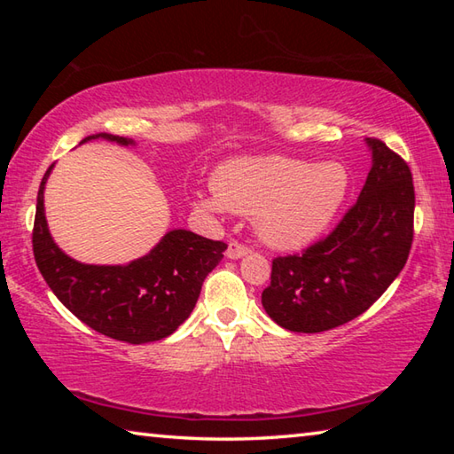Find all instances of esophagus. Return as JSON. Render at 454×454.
<instances>
[{"label": "esophagus", "instance_id": "esophagus-1", "mask_svg": "<svg viewBox=\"0 0 454 454\" xmlns=\"http://www.w3.org/2000/svg\"><path fill=\"white\" fill-rule=\"evenodd\" d=\"M250 252V248L248 246H244V244H240V242H236V240H232L228 244V250H226V256L228 258H232V260H238V258H242V256H246Z\"/></svg>", "mask_w": 454, "mask_h": 454}]
</instances>
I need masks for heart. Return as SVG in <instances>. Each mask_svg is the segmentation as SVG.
I'll return each mask as SVG.
<instances>
[{
  "mask_svg": "<svg viewBox=\"0 0 454 454\" xmlns=\"http://www.w3.org/2000/svg\"><path fill=\"white\" fill-rule=\"evenodd\" d=\"M214 194L196 196L204 212L232 210L254 216L258 236L280 250H301L334 220L350 190L338 162L286 156L236 158L214 174Z\"/></svg>",
  "mask_w": 454,
  "mask_h": 454,
  "instance_id": "heart-1",
  "label": "heart"
}]
</instances>
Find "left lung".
<instances>
[{"label": "left lung", "instance_id": "1", "mask_svg": "<svg viewBox=\"0 0 454 454\" xmlns=\"http://www.w3.org/2000/svg\"><path fill=\"white\" fill-rule=\"evenodd\" d=\"M372 168L356 204L325 240L302 254L272 260L262 306L292 333H325L355 320L379 301L412 246L414 186L404 160L366 137Z\"/></svg>", "mask_w": 454, "mask_h": 454}]
</instances>
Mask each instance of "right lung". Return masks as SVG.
<instances>
[{
    "instance_id": "obj_1",
    "label": "right lung",
    "mask_w": 454,
    "mask_h": 454,
    "mask_svg": "<svg viewBox=\"0 0 454 454\" xmlns=\"http://www.w3.org/2000/svg\"><path fill=\"white\" fill-rule=\"evenodd\" d=\"M134 145L129 137L94 134L83 137ZM53 164L37 192L34 256L58 301L83 325L114 340L144 344L170 336L194 310L202 282L224 258L228 246L190 230H170L148 254L128 264H83L53 242L43 210V190Z\"/></svg>"
}]
</instances>
